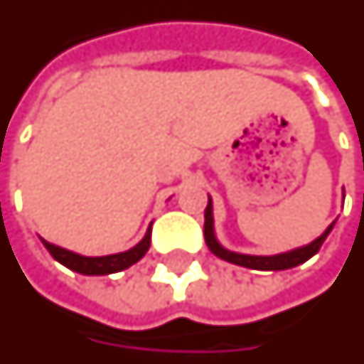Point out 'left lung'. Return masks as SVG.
Returning a JSON list of instances; mask_svg holds the SVG:
<instances>
[{"label": "left lung", "mask_w": 364, "mask_h": 364, "mask_svg": "<svg viewBox=\"0 0 364 364\" xmlns=\"http://www.w3.org/2000/svg\"><path fill=\"white\" fill-rule=\"evenodd\" d=\"M336 221L331 223L328 229L323 230L322 235L312 240L306 246H301V248H294V250L281 252V254H275V256H250V254H238V252L227 250L225 246H221V242L215 237V227H213V201L209 198L208 208H205V225H203V235H205V244L209 246V250L213 252L217 258L225 259V262H230L235 266L250 267V269H262V272H279V269H289V267L301 266L306 259H310L323 244V240L328 238V235L333 229Z\"/></svg>", "instance_id": "left-lung-1"}]
</instances>
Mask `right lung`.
I'll return each mask as SVG.
<instances>
[{
  "mask_svg": "<svg viewBox=\"0 0 364 364\" xmlns=\"http://www.w3.org/2000/svg\"><path fill=\"white\" fill-rule=\"evenodd\" d=\"M41 240L46 246V250L52 254V258L58 259L62 266L70 267L71 272L83 273V275H108V273L127 269L147 254L151 246V225L147 232H145V237L141 238V242H137L129 250L120 252V254H110V256H95V258L92 256H81V254H75V252L65 250L62 246L46 242L44 238H41Z\"/></svg>",
  "mask_w": 364,
  "mask_h": 364,
  "instance_id": "right-lung-1",
  "label": "right lung"
}]
</instances>
